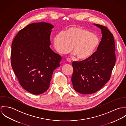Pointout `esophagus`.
<instances>
[{"label": "esophagus", "instance_id": "1", "mask_svg": "<svg viewBox=\"0 0 126 126\" xmlns=\"http://www.w3.org/2000/svg\"><path fill=\"white\" fill-rule=\"evenodd\" d=\"M66 60H67V61L68 63H70L71 62V60L70 59H69V58H67V59H66Z\"/></svg>", "mask_w": 126, "mask_h": 126}]
</instances>
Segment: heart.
<instances>
[{"instance_id": "1", "label": "heart", "mask_w": 126, "mask_h": 126, "mask_svg": "<svg viewBox=\"0 0 126 126\" xmlns=\"http://www.w3.org/2000/svg\"><path fill=\"white\" fill-rule=\"evenodd\" d=\"M99 37L89 30L80 27H72L64 32H60L54 38L57 51L61 54L69 52L72 49L78 59L86 60L97 50L100 45Z\"/></svg>"}]
</instances>
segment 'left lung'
Instances as JSON below:
<instances>
[{
	"label": "left lung",
	"mask_w": 126,
	"mask_h": 126,
	"mask_svg": "<svg viewBox=\"0 0 126 126\" xmlns=\"http://www.w3.org/2000/svg\"><path fill=\"white\" fill-rule=\"evenodd\" d=\"M101 29L100 45L91 58L80 62H73L72 81L75 90L80 94L94 93L110 80L116 61L113 36L104 26L94 24Z\"/></svg>",
	"instance_id": "left-lung-1"
}]
</instances>
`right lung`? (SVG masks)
Listing matches in <instances>:
<instances>
[{"label": "right lung", "instance_id": "right-lung-1", "mask_svg": "<svg viewBox=\"0 0 126 126\" xmlns=\"http://www.w3.org/2000/svg\"><path fill=\"white\" fill-rule=\"evenodd\" d=\"M51 24H29L19 31L12 44L11 65L21 86L33 94L48 89L62 57L49 47Z\"/></svg>", "mask_w": 126, "mask_h": 126}]
</instances>
